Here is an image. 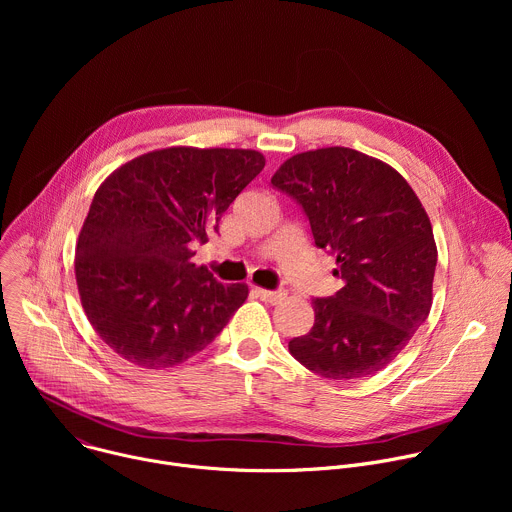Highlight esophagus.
<instances>
[{
    "instance_id": "esophagus-1",
    "label": "esophagus",
    "mask_w": 512,
    "mask_h": 512,
    "mask_svg": "<svg viewBox=\"0 0 512 512\" xmlns=\"http://www.w3.org/2000/svg\"><path fill=\"white\" fill-rule=\"evenodd\" d=\"M253 291L257 294V298L263 300L265 304H273L275 306L281 300H285V291H271V289H263V287H255Z\"/></svg>"
}]
</instances>
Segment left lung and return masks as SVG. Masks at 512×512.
Wrapping results in <instances>:
<instances>
[{
    "instance_id": "8db88e82",
    "label": "left lung",
    "mask_w": 512,
    "mask_h": 512,
    "mask_svg": "<svg viewBox=\"0 0 512 512\" xmlns=\"http://www.w3.org/2000/svg\"><path fill=\"white\" fill-rule=\"evenodd\" d=\"M271 184L300 202L344 279L336 296L312 302L314 326L289 352L336 381L385 369L433 300L437 247L417 194L389 164L340 145L291 156Z\"/></svg>"
}]
</instances>
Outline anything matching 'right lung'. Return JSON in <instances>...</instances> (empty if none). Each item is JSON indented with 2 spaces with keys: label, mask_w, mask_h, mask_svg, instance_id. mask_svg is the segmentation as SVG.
<instances>
[{
  "label": "right lung",
  "mask_w": 512,
  "mask_h": 512,
  "mask_svg": "<svg viewBox=\"0 0 512 512\" xmlns=\"http://www.w3.org/2000/svg\"><path fill=\"white\" fill-rule=\"evenodd\" d=\"M255 150H154L97 188L83 223L75 275L101 340L141 369H170L204 350L245 304V283L216 281L192 263L194 243L263 170Z\"/></svg>",
  "instance_id": "right-lung-1"
}]
</instances>
